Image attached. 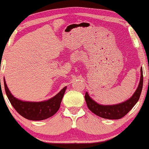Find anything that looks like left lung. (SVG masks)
Listing matches in <instances>:
<instances>
[{"label":"left lung","mask_w":149,"mask_h":149,"mask_svg":"<svg viewBox=\"0 0 149 149\" xmlns=\"http://www.w3.org/2000/svg\"><path fill=\"white\" fill-rule=\"evenodd\" d=\"M143 70L141 67V79L139 87L129 100L118 105H102L95 102L93 100L90 98L88 93H86L85 96L86 103L89 110L99 117L106 119H112V120L120 119L125 116L138 102L140 97L141 93L142 88H143Z\"/></svg>","instance_id":"left-lung-1"}]
</instances>
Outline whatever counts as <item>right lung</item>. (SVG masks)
<instances>
[{"label": "right lung", "instance_id": "add662e5", "mask_svg": "<svg viewBox=\"0 0 149 149\" xmlns=\"http://www.w3.org/2000/svg\"><path fill=\"white\" fill-rule=\"evenodd\" d=\"M4 80L6 95L12 106L25 118L31 120H41L55 114L60 107L61 102L67 87H64L56 95L44 102H24L14 97L9 91Z\"/></svg>", "mask_w": 149, "mask_h": 149}]
</instances>
